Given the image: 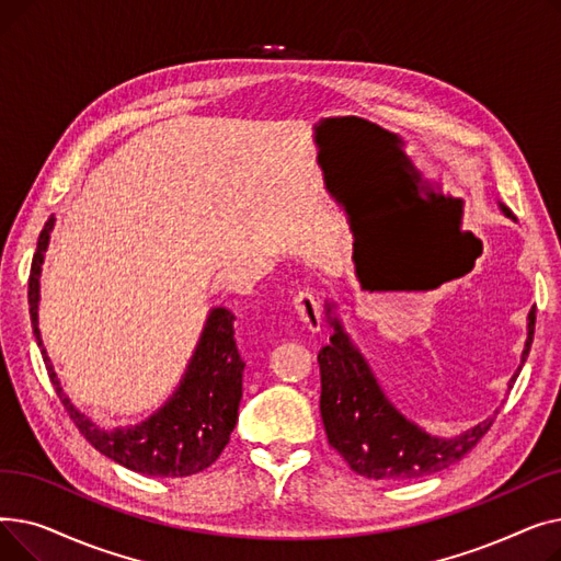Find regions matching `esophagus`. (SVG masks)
Instances as JSON below:
<instances>
[{"instance_id": "1", "label": "esophagus", "mask_w": 561, "mask_h": 561, "mask_svg": "<svg viewBox=\"0 0 561 561\" xmlns=\"http://www.w3.org/2000/svg\"><path fill=\"white\" fill-rule=\"evenodd\" d=\"M293 311H296L298 320L309 332H320V305L309 288L300 290L298 296L293 298Z\"/></svg>"}]
</instances>
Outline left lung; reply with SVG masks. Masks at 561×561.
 Wrapping results in <instances>:
<instances>
[{
	"label": "left lung",
	"instance_id": "8db88e82",
	"mask_svg": "<svg viewBox=\"0 0 561 561\" xmlns=\"http://www.w3.org/2000/svg\"><path fill=\"white\" fill-rule=\"evenodd\" d=\"M500 209L512 220L514 214L505 204ZM336 305L325 302L328 322L334 330L330 343L318 352L320 364V416L325 423L330 446L350 463L355 473L368 480L404 482L438 473L478 446L500 409L493 416L470 430L444 438L425 432L414 421L402 416L398 407L387 398L385 389L368 366L359 347L352 343ZM537 307L527 313V339L520 355V366L510 379V389L529 355L535 339Z\"/></svg>",
	"mask_w": 561,
	"mask_h": 561
}]
</instances>
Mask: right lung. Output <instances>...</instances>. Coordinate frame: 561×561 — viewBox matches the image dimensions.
Wrapping results in <instances>:
<instances>
[{
  "instance_id": "obj_1",
  "label": "right lung",
  "mask_w": 561,
  "mask_h": 561,
  "mask_svg": "<svg viewBox=\"0 0 561 561\" xmlns=\"http://www.w3.org/2000/svg\"><path fill=\"white\" fill-rule=\"evenodd\" d=\"M51 229L54 218L45 222L38 236L32 275H28V313H32L34 336L49 379L70 419L95 450L140 476L186 478L209 468L229 444V434L239 421V404L243 398L245 362L233 339L236 316L225 307H214L209 311L180 387L152 416L138 425L104 430L81 414L64 393L43 345L38 328L41 273Z\"/></svg>"
}]
</instances>
